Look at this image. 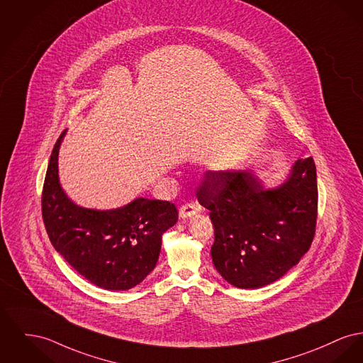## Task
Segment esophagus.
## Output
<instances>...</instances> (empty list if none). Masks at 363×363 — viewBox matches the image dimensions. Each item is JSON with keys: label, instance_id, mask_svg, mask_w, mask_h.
<instances>
[{"label": "esophagus", "instance_id": "1", "mask_svg": "<svg viewBox=\"0 0 363 363\" xmlns=\"http://www.w3.org/2000/svg\"><path fill=\"white\" fill-rule=\"evenodd\" d=\"M196 213H197V207H196L193 203L184 204V206H181V208H179V216H181V218H189V216H193Z\"/></svg>", "mask_w": 363, "mask_h": 363}]
</instances>
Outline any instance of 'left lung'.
I'll return each mask as SVG.
<instances>
[{
    "label": "left lung",
    "instance_id": "1",
    "mask_svg": "<svg viewBox=\"0 0 363 363\" xmlns=\"http://www.w3.org/2000/svg\"><path fill=\"white\" fill-rule=\"evenodd\" d=\"M196 196L213 220V266L237 288L277 281L311 247L318 216L313 157L298 160L289 178L269 191L251 171H207Z\"/></svg>",
    "mask_w": 363,
    "mask_h": 363
}]
</instances>
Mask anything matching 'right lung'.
Wrapping results in <instances>:
<instances>
[{
	"label": "right lung",
	"mask_w": 363,
	"mask_h": 363,
	"mask_svg": "<svg viewBox=\"0 0 363 363\" xmlns=\"http://www.w3.org/2000/svg\"><path fill=\"white\" fill-rule=\"evenodd\" d=\"M65 131L57 138L43 182V219L55 250L91 284L125 291L138 285L155 269L162 235L177 223L170 201L135 199L109 211L82 208L63 192L57 156Z\"/></svg>",
	"instance_id": "right-lung-1"
}]
</instances>
